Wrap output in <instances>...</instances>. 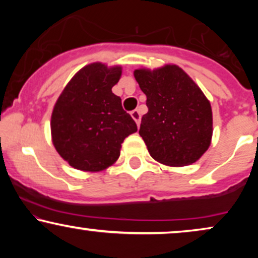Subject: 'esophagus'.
I'll use <instances>...</instances> for the list:
<instances>
[{
	"label": "esophagus",
	"mask_w": 258,
	"mask_h": 258,
	"mask_svg": "<svg viewBox=\"0 0 258 258\" xmlns=\"http://www.w3.org/2000/svg\"><path fill=\"white\" fill-rule=\"evenodd\" d=\"M131 116H132V119L136 121L137 126H139V123H141V112H139L138 110H132Z\"/></svg>",
	"instance_id": "34e87169"
}]
</instances>
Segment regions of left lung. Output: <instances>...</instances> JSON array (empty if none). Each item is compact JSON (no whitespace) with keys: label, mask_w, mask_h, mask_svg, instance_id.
Wrapping results in <instances>:
<instances>
[{"label":"left lung","mask_w":258,"mask_h":258,"mask_svg":"<svg viewBox=\"0 0 258 258\" xmlns=\"http://www.w3.org/2000/svg\"><path fill=\"white\" fill-rule=\"evenodd\" d=\"M133 75L147 96L148 112L142 116L139 135L150 156L171 167L198 161L214 132L211 104L204 92L176 64L139 68Z\"/></svg>","instance_id":"1"}]
</instances>
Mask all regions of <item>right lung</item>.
<instances>
[{"instance_id":"right-lung-1","label":"right lung","mask_w":258,"mask_h":258,"mask_svg":"<svg viewBox=\"0 0 258 258\" xmlns=\"http://www.w3.org/2000/svg\"><path fill=\"white\" fill-rule=\"evenodd\" d=\"M121 65L91 63L80 69L55 102L51 117L52 143L70 166L99 172L116 162L121 143L137 125L111 88Z\"/></svg>"}]
</instances>
